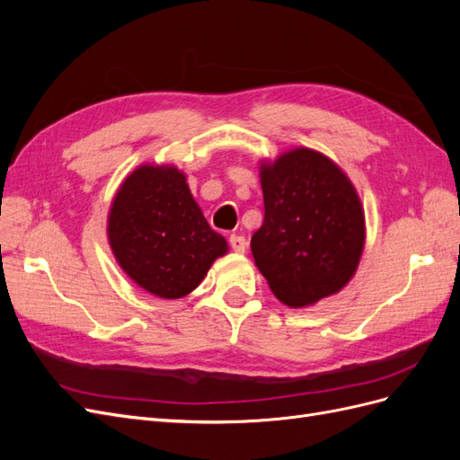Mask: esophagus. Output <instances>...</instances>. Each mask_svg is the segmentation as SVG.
I'll return each mask as SVG.
<instances>
[{"mask_svg": "<svg viewBox=\"0 0 460 460\" xmlns=\"http://www.w3.org/2000/svg\"><path fill=\"white\" fill-rule=\"evenodd\" d=\"M228 243L235 253H243L247 249V240L243 238V235H238V234H232L228 238Z\"/></svg>", "mask_w": 460, "mask_h": 460, "instance_id": "esophagus-1", "label": "esophagus"}]
</instances>
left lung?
I'll use <instances>...</instances> for the list:
<instances>
[{"instance_id": "left-lung-1", "label": "left lung", "mask_w": 460, "mask_h": 460, "mask_svg": "<svg viewBox=\"0 0 460 460\" xmlns=\"http://www.w3.org/2000/svg\"><path fill=\"white\" fill-rule=\"evenodd\" d=\"M262 226L252 252L272 294L305 307L340 291L365 245L358 196L338 164L307 147L261 166Z\"/></svg>"}]
</instances>
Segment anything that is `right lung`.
<instances>
[{"mask_svg": "<svg viewBox=\"0 0 460 460\" xmlns=\"http://www.w3.org/2000/svg\"><path fill=\"white\" fill-rule=\"evenodd\" d=\"M107 235L122 270L164 299L196 289L228 249L174 166L144 164L124 180L111 205Z\"/></svg>", "mask_w": 460, "mask_h": 460, "instance_id": "obj_1", "label": "right lung"}]
</instances>
